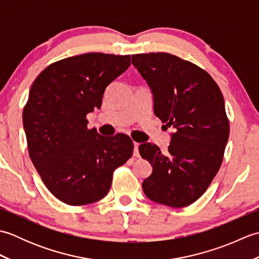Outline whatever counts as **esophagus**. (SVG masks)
<instances>
[{"label": "esophagus", "mask_w": 259, "mask_h": 259, "mask_svg": "<svg viewBox=\"0 0 259 259\" xmlns=\"http://www.w3.org/2000/svg\"><path fill=\"white\" fill-rule=\"evenodd\" d=\"M139 144L138 142H134V157H140V155H139Z\"/></svg>", "instance_id": "esophagus-1"}]
</instances>
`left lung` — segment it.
Segmentation results:
<instances>
[{"mask_svg": "<svg viewBox=\"0 0 259 259\" xmlns=\"http://www.w3.org/2000/svg\"><path fill=\"white\" fill-rule=\"evenodd\" d=\"M153 96V112L174 128L167 153L156 145L139 146L152 174L142 189L152 201L183 208L195 202L222 166L229 137L223 93L205 70L172 54H134Z\"/></svg>", "mask_w": 259, "mask_h": 259, "instance_id": "1", "label": "left lung"}]
</instances>
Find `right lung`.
Here are the masks:
<instances>
[{
    "mask_svg": "<svg viewBox=\"0 0 259 259\" xmlns=\"http://www.w3.org/2000/svg\"><path fill=\"white\" fill-rule=\"evenodd\" d=\"M130 65V56L85 53L49 65L33 82L23 110L31 160L47 188L71 206L108 194L113 171L133 156L128 136L88 129L106 88Z\"/></svg>",
    "mask_w": 259,
    "mask_h": 259,
    "instance_id": "1",
    "label": "right lung"
}]
</instances>
